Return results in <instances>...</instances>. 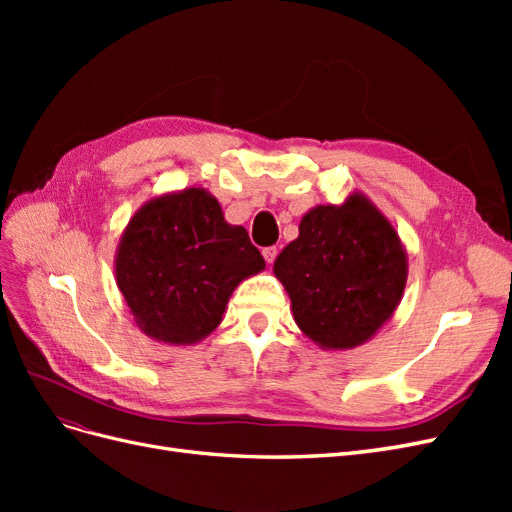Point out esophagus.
<instances>
[{"label": "esophagus", "mask_w": 512, "mask_h": 512, "mask_svg": "<svg viewBox=\"0 0 512 512\" xmlns=\"http://www.w3.org/2000/svg\"><path fill=\"white\" fill-rule=\"evenodd\" d=\"M262 256H265L267 265H273V260L277 256V247H265V250H262Z\"/></svg>", "instance_id": "obj_1"}]
</instances>
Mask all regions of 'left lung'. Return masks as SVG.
<instances>
[{"instance_id":"1","label":"left lung","mask_w":512,"mask_h":512,"mask_svg":"<svg viewBox=\"0 0 512 512\" xmlns=\"http://www.w3.org/2000/svg\"><path fill=\"white\" fill-rule=\"evenodd\" d=\"M297 327L322 350L369 342L395 314L408 254L391 220L363 192L316 205L273 262Z\"/></svg>"}]
</instances>
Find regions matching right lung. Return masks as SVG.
Masks as SVG:
<instances>
[{
	"label": "right lung",
	"instance_id": "1",
	"mask_svg": "<svg viewBox=\"0 0 512 512\" xmlns=\"http://www.w3.org/2000/svg\"><path fill=\"white\" fill-rule=\"evenodd\" d=\"M265 269L243 226L205 188L147 200L123 228L115 282L147 337L194 346L211 335L235 288Z\"/></svg>",
	"mask_w": 512,
	"mask_h": 512
}]
</instances>
